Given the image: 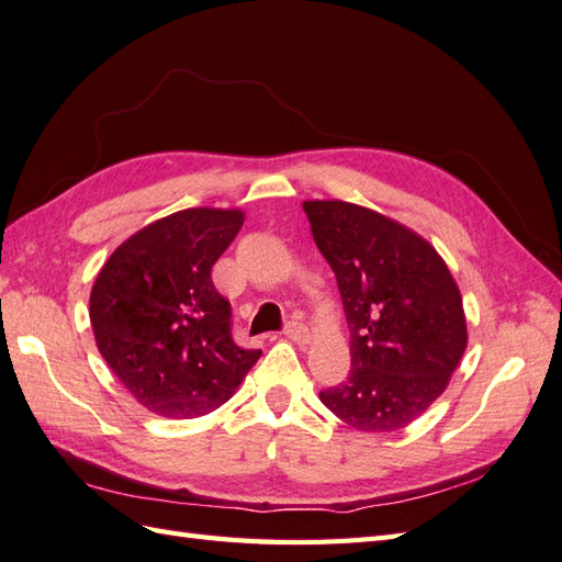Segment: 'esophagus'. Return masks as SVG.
<instances>
[{
    "instance_id": "esophagus-1",
    "label": "esophagus",
    "mask_w": 562,
    "mask_h": 562,
    "mask_svg": "<svg viewBox=\"0 0 562 562\" xmlns=\"http://www.w3.org/2000/svg\"><path fill=\"white\" fill-rule=\"evenodd\" d=\"M284 335L290 337L292 341H296V344H308V341H311V333H308V327H306L304 323H299V321L286 323Z\"/></svg>"
}]
</instances>
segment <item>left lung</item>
Returning <instances> with one entry per match:
<instances>
[{
    "label": "left lung",
    "instance_id": "1",
    "mask_svg": "<svg viewBox=\"0 0 562 562\" xmlns=\"http://www.w3.org/2000/svg\"><path fill=\"white\" fill-rule=\"evenodd\" d=\"M351 329L349 380L321 392L361 431L408 427L443 394L468 347L463 296L415 229L339 199L304 201Z\"/></svg>",
    "mask_w": 562,
    "mask_h": 562
}]
</instances>
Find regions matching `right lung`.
<instances>
[{
  "instance_id": "1",
  "label": "right lung",
  "mask_w": 562,
  "mask_h": 562,
  "mask_svg": "<svg viewBox=\"0 0 562 562\" xmlns=\"http://www.w3.org/2000/svg\"><path fill=\"white\" fill-rule=\"evenodd\" d=\"M244 223L241 209H184L137 229L90 292L99 353L139 406L199 418L233 398L261 351L239 349L211 268Z\"/></svg>"
}]
</instances>
